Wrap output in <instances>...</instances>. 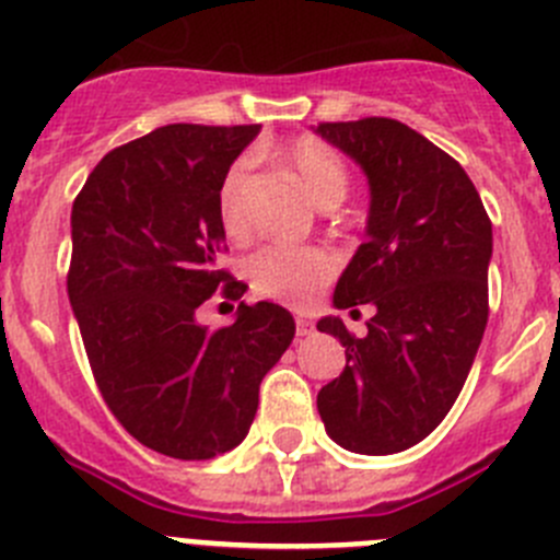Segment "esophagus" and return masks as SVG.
<instances>
[{
  "label": "esophagus",
  "mask_w": 560,
  "mask_h": 560,
  "mask_svg": "<svg viewBox=\"0 0 560 560\" xmlns=\"http://www.w3.org/2000/svg\"><path fill=\"white\" fill-rule=\"evenodd\" d=\"M295 331H298V337H310V334L315 331V323H312L310 317H298Z\"/></svg>",
  "instance_id": "esophagus-1"
}]
</instances>
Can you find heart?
<instances>
[{
  "label": "heart",
  "mask_w": 560,
  "mask_h": 560,
  "mask_svg": "<svg viewBox=\"0 0 560 560\" xmlns=\"http://www.w3.org/2000/svg\"><path fill=\"white\" fill-rule=\"evenodd\" d=\"M284 165L317 207L339 203L348 192V171H345L342 156L320 140H298L284 154ZM245 171H248L245 162H234L223 176L221 192H218V212H221L223 229L234 237L245 232ZM245 270H248L256 295L273 298V301L290 306H306L315 301L323 281L334 276L337 259L323 248L268 245L250 256Z\"/></svg>",
  "instance_id": "1"
}]
</instances>
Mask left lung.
<instances>
[{"instance_id":"left-lung-1","label":"left lung","mask_w":560,"mask_h":560,"mask_svg":"<svg viewBox=\"0 0 560 560\" xmlns=\"http://www.w3.org/2000/svg\"><path fill=\"white\" fill-rule=\"evenodd\" d=\"M368 176L364 243L334 287V306L370 304L362 339L339 317L317 331L345 348L317 411L339 447L389 456L417 445L456 404L489 320L492 221L464 168L392 118L315 127Z\"/></svg>"}]
</instances>
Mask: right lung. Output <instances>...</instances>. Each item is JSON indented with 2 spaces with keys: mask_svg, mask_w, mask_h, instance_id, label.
I'll return each mask as SVG.
<instances>
[{
  "mask_svg": "<svg viewBox=\"0 0 560 560\" xmlns=\"http://www.w3.org/2000/svg\"><path fill=\"white\" fill-rule=\"evenodd\" d=\"M262 127L168 124L109 151L71 209L68 301L109 411L140 445L207 462L248 436L259 384L295 320L270 301L240 304L226 328L198 306L229 273L218 192ZM243 281L223 295L243 298Z\"/></svg>",
  "mask_w": 560,
  "mask_h": 560,
  "instance_id": "1",
  "label": "right lung"
}]
</instances>
